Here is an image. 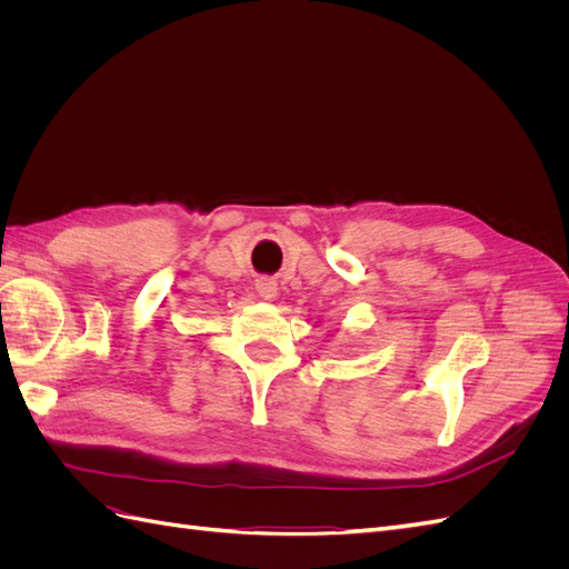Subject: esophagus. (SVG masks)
I'll return each instance as SVG.
<instances>
[{
  "instance_id": "1",
  "label": "esophagus",
  "mask_w": 569,
  "mask_h": 569,
  "mask_svg": "<svg viewBox=\"0 0 569 569\" xmlns=\"http://www.w3.org/2000/svg\"><path fill=\"white\" fill-rule=\"evenodd\" d=\"M256 289H258V295H261V297L268 299V301L278 297V284H274L272 280H258Z\"/></svg>"
}]
</instances>
